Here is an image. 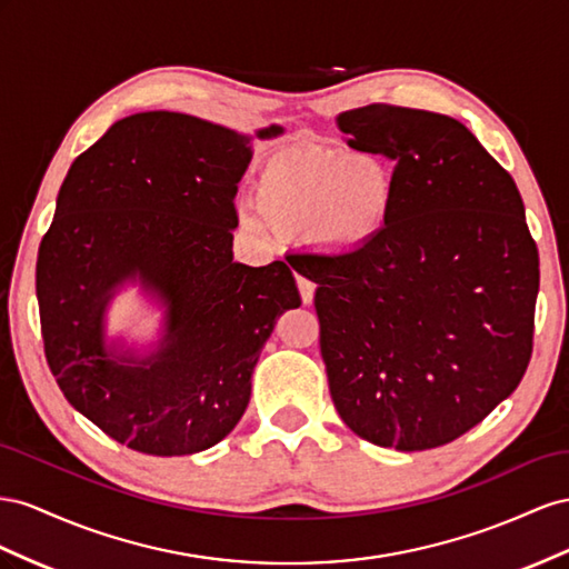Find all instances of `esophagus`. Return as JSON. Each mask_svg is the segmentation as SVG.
Instances as JSON below:
<instances>
[{"instance_id":"obj_1","label":"esophagus","mask_w":569,"mask_h":569,"mask_svg":"<svg viewBox=\"0 0 569 569\" xmlns=\"http://www.w3.org/2000/svg\"><path fill=\"white\" fill-rule=\"evenodd\" d=\"M298 290H300V298L305 305H310L315 300L317 286L310 279H305V276H298Z\"/></svg>"}]
</instances>
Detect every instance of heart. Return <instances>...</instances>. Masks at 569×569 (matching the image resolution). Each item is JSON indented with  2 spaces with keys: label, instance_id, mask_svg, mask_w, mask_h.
<instances>
[{
  "label": "heart",
  "instance_id": "b5f03b06",
  "mask_svg": "<svg viewBox=\"0 0 569 569\" xmlns=\"http://www.w3.org/2000/svg\"><path fill=\"white\" fill-rule=\"evenodd\" d=\"M391 173L371 157L321 144H288L267 157L254 200L242 198L240 221L250 231H312L333 250L375 240L391 214Z\"/></svg>",
  "mask_w": 569,
  "mask_h": 569
}]
</instances>
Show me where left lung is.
Segmentation results:
<instances>
[{
	"label": "left lung",
	"mask_w": 569,
	"mask_h": 569,
	"mask_svg": "<svg viewBox=\"0 0 569 569\" xmlns=\"http://www.w3.org/2000/svg\"><path fill=\"white\" fill-rule=\"evenodd\" d=\"M352 150L396 161L383 231L343 254H300L340 419L365 441H456L522 381L539 250L512 176L467 126L425 109L338 113Z\"/></svg>",
	"instance_id": "obj_1"
}]
</instances>
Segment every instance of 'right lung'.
Instances as JSON below:
<instances>
[{"label":"right lung","instance_id":"add662e5","mask_svg":"<svg viewBox=\"0 0 569 569\" xmlns=\"http://www.w3.org/2000/svg\"><path fill=\"white\" fill-rule=\"evenodd\" d=\"M250 140L188 113L126 117L73 161L40 242L47 365L80 415L144 456H192L229 436L276 317L300 307L286 262H233ZM126 280L168 307L166 338L144 358L103 343Z\"/></svg>","mask_w":569,"mask_h":569}]
</instances>
